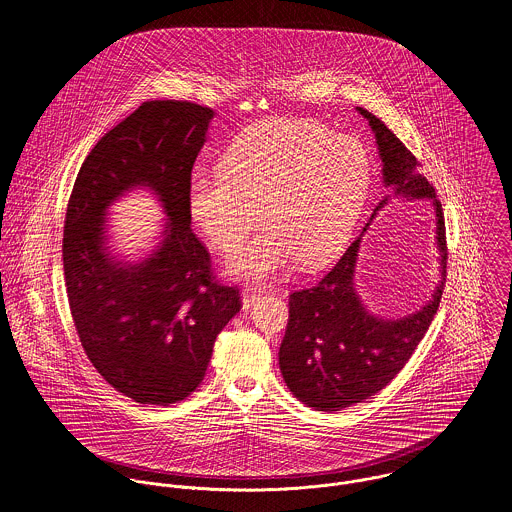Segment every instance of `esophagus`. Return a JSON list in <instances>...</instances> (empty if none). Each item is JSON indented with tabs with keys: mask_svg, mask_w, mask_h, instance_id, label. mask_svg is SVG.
Returning a JSON list of instances; mask_svg holds the SVG:
<instances>
[{
	"mask_svg": "<svg viewBox=\"0 0 512 512\" xmlns=\"http://www.w3.org/2000/svg\"><path fill=\"white\" fill-rule=\"evenodd\" d=\"M258 299H260V293L244 290V292H242V311L252 309V305H254Z\"/></svg>",
	"mask_w": 512,
	"mask_h": 512,
	"instance_id": "obj_1",
	"label": "esophagus"
}]
</instances>
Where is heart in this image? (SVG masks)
I'll list each match as a JSON object with an SVG mask.
<instances>
[{
  "label": "heart",
  "mask_w": 512,
  "mask_h": 512,
  "mask_svg": "<svg viewBox=\"0 0 512 512\" xmlns=\"http://www.w3.org/2000/svg\"><path fill=\"white\" fill-rule=\"evenodd\" d=\"M370 187L366 147L313 120H268L242 132L222 169H197L187 211L220 250L236 248L260 215L264 230L234 250L226 274L268 282L290 270L337 258L365 211Z\"/></svg>",
  "instance_id": "1"
}]
</instances>
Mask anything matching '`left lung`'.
I'll list each match as a JSON object with an SVG mask.
<instances>
[{"instance_id":"1","label":"left lung","mask_w":512,"mask_h":512,"mask_svg":"<svg viewBox=\"0 0 512 512\" xmlns=\"http://www.w3.org/2000/svg\"><path fill=\"white\" fill-rule=\"evenodd\" d=\"M368 120L382 159V181L396 197L430 199L436 211V244L439 250V282L430 301L414 313L384 319L366 309L355 288V268L363 234L380 209L384 197L363 234L347 248L335 268L313 288L290 295V321L280 347V370L293 396L319 412H337L374 396L412 357L424 339L445 286L447 246L441 203L436 189L418 171V159L410 149L365 108H357Z\"/></svg>"}]
</instances>
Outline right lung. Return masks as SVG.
I'll return each mask as SVG.
<instances>
[{"label":"right lung","mask_w":512,"mask_h":512,"mask_svg":"<svg viewBox=\"0 0 512 512\" xmlns=\"http://www.w3.org/2000/svg\"><path fill=\"white\" fill-rule=\"evenodd\" d=\"M213 116L193 102H144L88 153L69 199L63 264L78 339L104 380L138 404L187 398L242 307L236 288L213 280L187 211ZM136 188L158 197L166 219L158 246L132 263L111 252L105 217Z\"/></svg>","instance_id":"obj_1"}]
</instances>
